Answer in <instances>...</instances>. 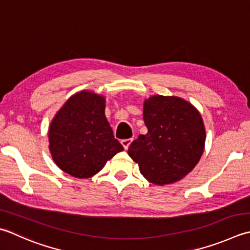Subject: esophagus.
<instances>
[{"mask_svg":"<svg viewBox=\"0 0 250 250\" xmlns=\"http://www.w3.org/2000/svg\"><path fill=\"white\" fill-rule=\"evenodd\" d=\"M132 141H133V139H125V140H122L121 141V144L125 147V149H128L130 144L132 143Z\"/></svg>","mask_w":250,"mask_h":250,"instance_id":"34e87169","label":"esophagus"}]
</instances>
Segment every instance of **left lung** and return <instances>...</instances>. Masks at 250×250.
Instances as JSON below:
<instances>
[{"label": "left lung", "instance_id": "8db88e82", "mask_svg": "<svg viewBox=\"0 0 250 250\" xmlns=\"http://www.w3.org/2000/svg\"><path fill=\"white\" fill-rule=\"evenodd\" d=\"M143 119L148 132L128 149L141 173L158 185L184 178L204 151L206 133L202 116L180 97L154 95L144 103Z\"/></svg>", "mask_w": 250, "mask_h": 250}]
</instances>
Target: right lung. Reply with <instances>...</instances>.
<instances>
[{
    "label": "right lung",
    "mask_w": 250,
    "mask_h": 250,
    "mask_svg": "<svg viewBox=\"0 0 250 250\" xmlns=\"http://www.w3.org/2000/svg\"><path fill=\"white\" fill-rule=\"evenodd\" d=\"M48 142L55 164L78 179L91 178L124 150L105 117V99L87 91L72 95L54 117Z\"/></svg>",
    "instance_id": "right-lung-1"
}]
</instances>
